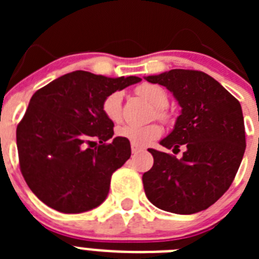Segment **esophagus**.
Instances as JSON below:
<instances>
[{
	"instance_id": "34e87169",
	"label": "esophagus",
	"mask_w": 259,
	"mask_h": 259,
	"mask_svg": "<svg viewBox=\"0 0 259 259\" xmlns=\"http://www.w3.org/2000/svg\"><path fill=\"white\" fill-rule=\"evenodd\" d=\"M131 150H132V153H134V154H136V153H139V152H141V150H144V148H143V146L136 145V144H131Z\"/></svg>"
}]
</instances>
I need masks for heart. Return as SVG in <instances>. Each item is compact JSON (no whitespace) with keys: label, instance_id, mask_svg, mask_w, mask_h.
Segmentation results:
<instances>
[{"label":"heart","instance_id":"heart-1","mask_svg":"<svg viewBox=\"0 0 259 259\" xmlns=\"http://www.w3.org/2000/svg\"><path fill=\"white\" fill-rule=\"evenodd\" d=\"M136 93L145 98L146 101L150 102L155 109V114L159 119L164 120L167 118L166 111L163 107L168 102L167 93L162 87L157 84L143 83L136 87ZM102 113L111 122H119L122 118V93L113 92L105 97L102 101ZM119 137H123L131 144H136L139 146L149 145L152 141L161 136V127L155 123L145 125L139 124H124L116 130Z\"/></svg>","mask_w":259,"mask_h":259}]
</instances>
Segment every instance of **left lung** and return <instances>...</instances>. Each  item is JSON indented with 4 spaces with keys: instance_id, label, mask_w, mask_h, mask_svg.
<instances>
[{
    "instance_id": "left-lung-1",
    "label": "left lung",
    "mask_w": 259,
    "mask_h": 259,
    "mask_svg": "<svg viewBox=\"0 0 259 259\" xmlns=\"http://www.w3.org/2000/svg\"><path fill=\"white\" fill-rule=\"evenodd\" d=\"M166 87L182 106L172 132L161 145L180 152V159L149 149L154 163L143 175L148 200L175 214L206 210L232 184L245 152L241 105L202 71L175 68L145 77Z\"/></svg>"
}]
</instances>
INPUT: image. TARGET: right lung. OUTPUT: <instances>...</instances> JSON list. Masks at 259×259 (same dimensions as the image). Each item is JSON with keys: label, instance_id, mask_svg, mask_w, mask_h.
Instances as JSON below:
<instances>
[{"label": "right lung", "instance_id": "add662e5", "mask_svg": "<svg viewBox=\"0 0 259 259\" xmlns=\"http://www.w3.org/2000/svg\"><path fill=\"white\" fill-rule=\"evenodd\" d=\"M140 80L74 71L32 96L17 127V146L20 172L38 200L66 214L104 202L131 145L123 137L107 143L114 123L102 113V101Z\"/></svg>", "mask_w": 259, "mask_h": 259}]
</instances>
